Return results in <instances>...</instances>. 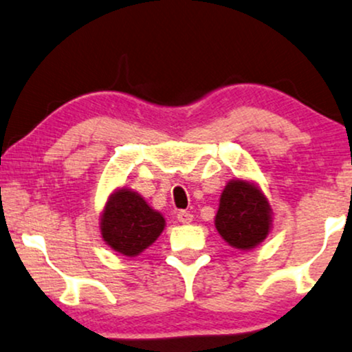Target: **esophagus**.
<instances>
[{
    "label": "esophagus",
    "mask_w": 352,
    "mask_h": 352,
    "mask_svg": "<svg viewBox=\"0 0 352 352\" xmlns=\"http://www.w3.org/2000/svg\"><path fill=\"white\" fill-rule=\"evenodd\" d=\"M177 222L181 223H190L192 222V214L188 210H179L177 212Z\"/></svg>",
    "instance_id": "1"
}]
</instances>
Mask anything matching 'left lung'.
I'll use <instances>...</instances> for the list:
<instances>
[{"label":"left lung","instance_id":"1","mask_svg":"<svg viewBox=\"0 0 352 352\" xmlns=\"http://www.w3.org/2000/svg\"><path fill=\"white\" fill-rule=\"evenodd\" d=\"M215 227L228 245L251 250L267 236L271 228V207L254 184L241 179L225 186L215 215Z\"/></svg>","mask_w":352,"mask_h":352}]
</instances>
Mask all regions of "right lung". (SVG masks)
I'll use <instances>...</instances> for the list:
<instances>
[{"label":"right lung","instance_id":"right-lung-1","mask_svg":"<svg viewBox=\"0 0 352 352\" xmlns=\"http://www.w3.org/2000/svg\"><path fill=\"white\" fill-rule=\"evenodd\" d=\"M163 228V215L151 209L140 194L125 188L112 194L101 217L104 241L129 258L148 248Z\"/></svg>","mask_w":352,"mask_h":352}]
</instances>
